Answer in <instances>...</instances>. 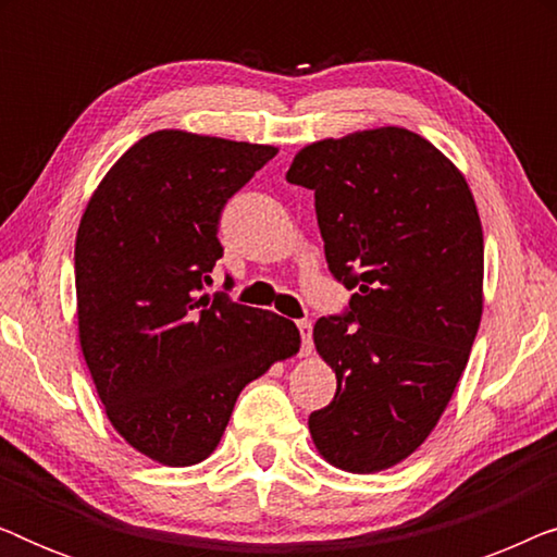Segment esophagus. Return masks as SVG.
I'll use <instances>...</instances> for the list:
<instances>
[{
    "mask_svg": "<svg viewBox=\"0 0 557 557\" xmlns=\"http://www.w3.org/2000/svg\"><path fill=\"white\" fill-rule=\"evenodd\" d=\"M296 330H299V337H301L299 352L301 355H309L311 352V322H307V319H301V322H296Z\"/></svg>",
    "mask_w": 557,
    "mask_h": 557,
    "instance_id": "34e87169",
    "label": "esophagus"
}]
</instances>
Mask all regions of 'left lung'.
I'll return each mask as SVG.
<instances>
[{"label":"left lung","instance_id":"obj_1","mask_svg":"<svg viewBox=\"0 0 557 557\" xmlns=\"http://www.w3.org/2000/svg\"><path fill=\"white\" fill-rule=\"evenodd\" d=\"M286 180L314 193L332 276L352 292L314 324L337 393L309 416L326 461L380 471L416 451L467 368L482 319L484 238L461 172L387 126L309 144Z\"/></svg>","mask_w":557,"mask_h":557}]
</instances>
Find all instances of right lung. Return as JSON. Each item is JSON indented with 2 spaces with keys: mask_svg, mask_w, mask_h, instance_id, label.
<instances>
[{
  "mask_svg": "<svg viewBox=\"0 0 557 557\" xmlns=\"http://www.w3.org/2000/svg\"><path fill=\"white\" fill-rule=\"evenodd\" d=\"M273 157L263 144L149 134L111 166L83 212V357L113 429L149 459H208L243 387L299 349L294 322L208 294L223 258L225 202Z\"/></svg>",
  "mask_w": 557,
  "mask_h": 557,
  "instance_id": "right-lung-1",
  "label": "right lung"
}]
</instances>
